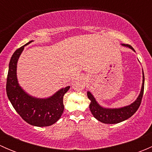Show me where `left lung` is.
<instances>
[{
    "mask_svg": "<svg viewBox=\"0 0 152 152\" xmlns=\"http://www.w3.org/2000/svg\"><path fill=\"white\" fill-rule=\"evenodd\" d=\"M124 46L129 47V48L132 49L133 50L134 48L131 46L130 45H125L123 44ZM143 91H144V74L143 71H142V85L141 91H140V95L136 99L135 102L132 103V104L126 106V107H122V108L118 109H107L103 108L101 107L99 104L96 102V99L93 97V95L87 92V97L90 100V110L91 111L93 115L96 118L97 120L99 121L102 122L104 124H118L120 122L124 121L126 120V119L129 118L130 117L133 115L134 113H136L137 110H138L139 107H140V104L142 102V98L143 96Z\"/></svg>",
    "mask_w": 152,
    "mask_h": 152,
    "instance_id": "obj_1",
    "label": "left lung"
}]
</instances>
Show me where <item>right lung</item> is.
<instances>
[{"label":"right lung","instance_id":"1","mask_svg":"<svg viewBox=\"0 0 152 152\" xmlns=\"http://www.w3.org/2000/svg\"><path fill=\"white\" fill-rule=\"evenodd\" d=\"M15 51L10 59L7 80V94L17 113L26 122L36 126H48L56 123L64 111L63 96L70 86L61 89L53 96L45 99L28 96L19 86L17 79V62L24 46Z\"/></svg>","mask_w":152,"mask_h":152}]
</instances>
